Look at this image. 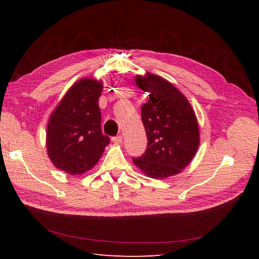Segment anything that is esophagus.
<instances>
[{"instance_id": "1", "label": "esophagus", "mask_w": 259, "mask_h": 259, "mask_svg": "<svg viewBox=\"0 0 259 259\" xmlns=\"http://www.w3.org/2000/svg\"><path fill=\"white\" fill-rule=\"evenodd\" d=\"M111 140H112L114 144H121L122 143V136L121 135H117L115 137H112Z\"/></svg>"}]
</instances>
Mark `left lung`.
<instances>
[{
  "mask_svg": "<svg viewBox=\"0 0 259 259\" xmlns=\"http://www.w3.org/2000/svg\"><path fill=\"white\" fill-rule=\"evenodd\" d=\"M139 89L149 93L142 107L147 150L133 162L151 178L180 173L194 158L200 145L198 120L188 99L170 82L153 73L137 75Z\"/></svg>",
  "mask_w": 259,
  "mask_h": 259,
  "instance_id": "1",
  "label": "left lung"
}]
</instances>
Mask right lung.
<instances>
[{"mask_svg":"<svg viewBox=\"0 0 259 259\" xmlns=\"http://www.w3.org/2000/svg\"><path fill=\"white\" fill-rule=\"evenodd\" d=\"M103 83L81 79L66 93L53 111L46 131V148L52 163L68 174L93 168L110 138L101 132L98 99Z\"/></svg>","mask_w":259,"mask_h":259,"instance_id":"obj_1","label":"right lung"}]
</instances>
